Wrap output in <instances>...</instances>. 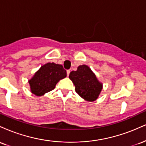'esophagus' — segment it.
I'll return each mask as SVG.
<instances>
[{
  "instance_id": "34e87169",
  "label": "esophagus",
  "mask_w": 146,
  "mask_h": 146,
  "mask_svg": "<svg viewBox=\"0 0 146 146\" xmlns=\"http://www.w3.org/2000/svg\"><path fill=\"white\" fill-rule=\"evenodd\" d=\"M70 72H71V71H70V70H67V71H66V73H67V76H68V75H69Z\"/></svg>"
}]
</instances>
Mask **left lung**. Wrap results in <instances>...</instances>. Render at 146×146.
<instances>
[{"instance_id":"8db88e82","label":"left lung","mask_w":146,"mask_h":146,"mask_svg":"<svg viewBox=\"0 0 146 146\" xmlns=\"http://www.w3.org/2000/svg\"><path fill=\"white\" fill-rule=\"evenodd\" d=\"M69 78L74 84L75 92L83 99L93 102L98 98L102 84L88 66H79L77 71L70 73Z\"/></svg>"}]
</instances>
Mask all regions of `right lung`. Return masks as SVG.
Here are the masks:
<instances>
[{"instance_id": "right-lung-1", "label": "right lung", "mask_w": 146, "mask_h": 146, "mask_svg": "<svg viewBox=\"0 0 146 146\" xmlns=\"http://www.w3.org/2000/svg\"><path fill=\"white\" fill-rule=\"evenodd\" d=\"M66 77V71L62 65L53 62L47 63L41 66L29 81L31 90L37 96L53 90L56 84Z\"/></svg>"}]
</instances>
